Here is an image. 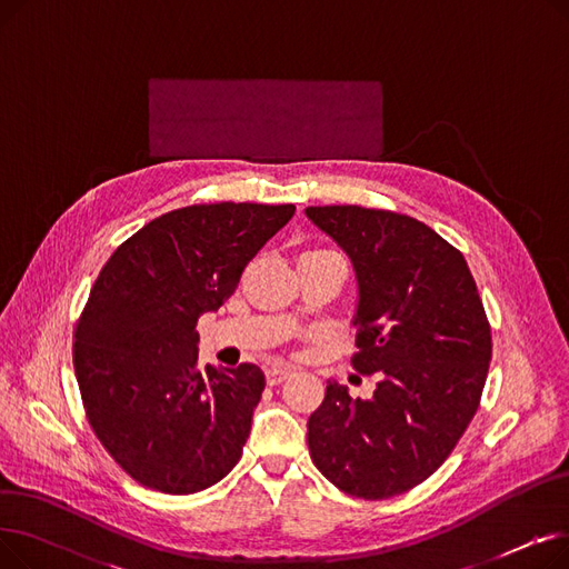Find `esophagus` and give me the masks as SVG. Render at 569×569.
<instances>
[{
  "label": "esophagus",
  "instance_id": "esophagus-1",
  "mask_svg": "<svg viewBox=\"0 0 569 569\" xmlns=\"http://www.w3.org/2000/svg\"><path fill=\"white\" fill-rule=\"evenodd\" d=\"M290 373H292V369H290V367H279V365H272V367H267V369H264V378H267V382H269V385H279V382H283Z\"/></svg>",
  "mask_w": 569,
  "mask_h": 569
}]
</instances>
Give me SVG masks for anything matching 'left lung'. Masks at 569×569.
<instances>
[{
    "mask_svg": "<svg viewBox=\"0 0 569 569\" xmlns=\"http://www.w3.org/2000/svg\"><path fill=\"white\" fill-rule=\"evenodd\" d=\"M305 214L352 262V365L378 376L371 399L327 380L309 452L341 491L392 498L425 482L470 425L491 362L489 320L466 258L422 221L357 204Z\"/></svg>",
    "mask_w": 569,
    "mask_h": 569,
    "instance_id": "1",
    "label": "left lung"
}]
</instances>
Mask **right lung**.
<instances>
[{"instance_id": "add662e5", "label": "right lung", "mask_w": 569, "mask_h": 569, "mask_svg": "<svg viewBox=\"0 0 569 569\" xmlns=\"http://www.w3.org/2000/svg\"><path fill=\"white\" fill-rule=\"evenodd\" d=\"M295 204L217 202L142 226L103 264L73 365L89 425L136 482L196 493L234 468L264 390L256 365L198 367V318L234 292Z\"/></svg>"}]
</instances>
